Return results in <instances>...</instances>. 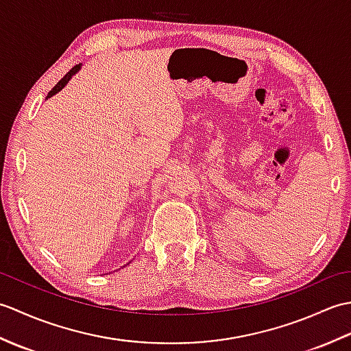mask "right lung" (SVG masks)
I'll return each instance as SVG.
<instances>
[{
  "instance_id": "right-lung-1",
  "label": "right lung",
  "mask_w": 351,
  "mask_h": 351,
  "mask_svg": "<svg viewBox=\"0 0 351 351\" xmlns=\"http://www.w3.org/2000/svg\"><path fill=\"white\" fill-rule=\"evenodd\" d=\"M81 68V64H77V66H73V68L68 72V73H66V75L60 80V81H58V83L54 86V88H52V90L48 93V96H47V98H51V96L52 95H56V93H58V92H60L62 90V88L66 86V84H68V81L72 78V75H75V72H78V69Z\"/></svg>"
}]
</instances>
